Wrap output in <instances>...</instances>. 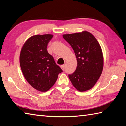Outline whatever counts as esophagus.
Listing matches in <instances>:
<instances>
[{
    "mask_svg": "<svg viewBox=\"0 0 126 126\" xmlns=\"http://www.w3.org/2000/svg\"><path fill=\"white\" fill-rule=\"evenodd\" d=\"M64 67H65V65H61V69H62L63 70H63H64Z\"/></svg>",
    "mask_w": 126,
    "mask_h": 126,
    "instance_id": "34e87169",
    "label": "esophagus"
}]
</instances>
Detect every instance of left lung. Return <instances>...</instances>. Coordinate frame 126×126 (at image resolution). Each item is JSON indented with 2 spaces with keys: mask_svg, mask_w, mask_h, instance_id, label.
<instances>
[{
  "mask_svg": "<svg viewBox=\"0 0 126 126\" xmlns=\"http://www.w3.org/2000/svg\"><path fill=\"white\" fill-rule=\"evenodd\" d=\"M63 37L72 47L77 61L76 71L68 77L78 91L89 90L96 83L103 70L101 46L95 38L87 31L65 34Z\"/></svg>",
  "mask_w": 126,
  "mask_h": 126,
  "instance_id": "obj_1",
  "label": "left lung"
}]
</instances>
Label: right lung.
<instances>
[{
    "mask_svg": "<svg viewBox=\"0 0 126 126\" xmlns=\"http://www.w3.org/2000/svg\"><path fill=\"white\" fill-rule=\"evenodd\" d=\"M51 34L36 35L28 39L20 54V65L25 78L33 88L48 91L63 71L47 49Z\"/></svg>",
    "mask_w": 126,
    "mask_h": 126,
    "instance_id": "obj_1",
    "label": "right lung"
}]
</instances>
